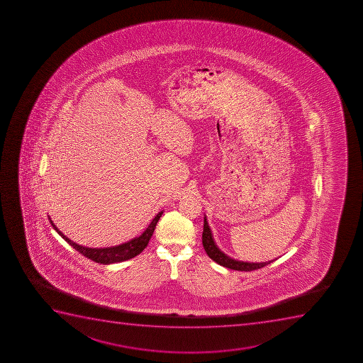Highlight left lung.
<instances>
[{"label": "left lung", "instance_id": "8db88e82", "mask_svg": "<svg viewBox=\"0 0 363 363\" xmlns=\"http://www.w3.org/2000/svg\"><path fill=\"white\" fill-rule=\"evenodd\" d=\"M202 245L205 248L206 253L209 258L218 262L219 265L227 267V269H237V271H253V269H262L264 266L269 265L273 260L267 262H247L235 260L225 255L220 248L216 246V241L213 239L212 230L209 228L207 219L203 220V233H202Z\"/></svg>", "mask_w": 363, "mask_h": 363}]
</instances>
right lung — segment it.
Instances as JSON below:
<instances>
[{"label": "right lung", "mask_w": 363, "mask_h": 363, "mask_svg": "<svg viewBox=\"0 0 363 363\" xmlns=\"http://www.w3.org/2000/svg\"><path fill=\"white\" fill-rule=\"evenodd\" d=\"M162 214H163V212H160L157 216H155L150 225L147 227V230H144L140 237L133 238L131 240L122 245L105 248L84 247L82 245L73 242V241L69 240V238L64 235L60 230H57V227L54 225L50 218H48V219H50V225L53 226L54 230H57V234L62 235L64 238V240L67 241L74 250L82 253L84 257L94 260V262L108 265V264H113V262L129 260V259L140 255V252L147 247V242L150 240L151 235L154 233L155 227L157 225L158 220L161 218Z\"/></svg>", "instance_id": "obj_1"}]
</instances>
